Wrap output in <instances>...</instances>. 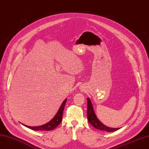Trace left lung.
<instances>
[{
  "instance_id": "8db88e82",
  "label": "left lung",
  "mask_w": 149,
  "mask_h": 149,
  "mask_svg": "<svg viewBox=\"0 0 149 149\" xmlns=\"http://www.w3.org/2000/svg\"><path fill=\"white\" fill-rule=\"evenodd\" d=\"M87 119H88V121L90 124L92 125L94 128H96L98 130H100L102 131L108 132H115L118 130H119L120 128H109L108 127L104 125L99 120L96 114L94 113V109L93 108L92 103L89 98H87Z\"/></svg>"
}]
</instances>
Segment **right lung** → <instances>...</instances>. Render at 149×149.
<instances>
[{"label": "right lung", "instance_id": "right-lung-1", "mask_svg": "<svg viewBox=\"0 0 149 149\" xmlns=\"http://www.w3.org/2000/svg\"><path fill=\"white\" fill-rule=\"evenodd\" d=\"M66 102H67V100H65L63 102V103L60 107V109H58V112H57V113L56 114V115L51 121H49L48 123L43 125L39 126V127H29V126H27V125H24L25 127L35 131L36 130L49 131V130H54L57 126L61 123V121L62 120V114H63L65 105L66 104Z\"/></svg>", "mask_w": 149, "mask_h": 149}]
</instances>
